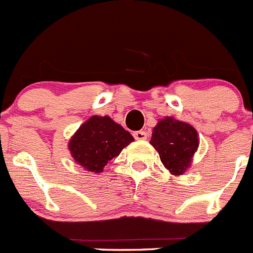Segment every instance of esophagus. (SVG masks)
<instances>
[{
  "label": "esophagus",
  "mask_w": 253,
  "mask_h": 253,
  "mask_svg": "<svg viewBox=\"0 0 253 253\" xmlns=\"http://www.w3.org/2000/svg\"><path fill=\"white\" fill-rule=\"evenodd\" d=\"M133 137L136 139V140H145L148 137V133L145 131H135L133 132Z\"/></svg>",
  "instance_id": "obj_1"
}]
</instances>
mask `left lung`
Segmentation results:
<instances>
[{"mask_svg": "<svg viewBox=\"0 0 253 253\" xmlns=\"http://www.w3.org/2000/svg\"><path fill=\"white\" fill-rule=\"evenodd\" d=\"M151 144L166 169L173 175H182L198 151L199 133L188 123L165 117L153 128Z\"/></svg>", "mask_w": 253, "mask_h": 253, "instance_id": "left-lung-1", "label": "left lung"}]
</instances>
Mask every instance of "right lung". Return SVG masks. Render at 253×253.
Here are the masks:
<instances>
[{
	"label": "right lung",
	"instance_id": "right-lung-1",
	"mask_svg": "<svg viewBox=\"0 0 253 253\" xmlns=\"http://www.w3.org/2000/svg\"><path fill=\"white\" fill-rule=\"evenodd\" d=\"M133 137L110 117L93 116L82 125L69 141L74 161L88 171L102 173L110 160L120 155Z\"/></svg>",
	"mask_w": 253,
	"mask_h": 253
}]
</instances>
